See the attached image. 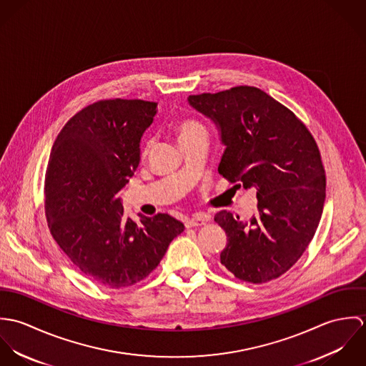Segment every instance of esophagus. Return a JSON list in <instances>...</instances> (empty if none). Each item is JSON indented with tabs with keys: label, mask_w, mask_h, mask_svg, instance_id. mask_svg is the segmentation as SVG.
Here are the masks:
<instances>
[{
	"label": "esophagus",
	"mask_w": 366,
	"mask_h": 366,
	"mask_svg": "<svg viewBox=\"0 0 366 366\" xmlns=\"http://www.w3.org/2000/svg\"><path fill=\"white\" fill-rule=\"evenodd\" d=\"M209 214H206V212H196V214H193V217H190V218H187L186 219V227L187 228H192V227H200V225H204L207 221H209Z\"/></svg>",
	"instance_id": "1"
}]
</instances>
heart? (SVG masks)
<instances>
[{"mask_svg":"<svg viewBox=\"0 0 366 366\" xmlns=\"http://www.w3.org/2000/svg\"><path fill=\"white\" fill-rule=\"evenodd\" d=\"M176 131H177V137H179V141H186V139H190L196 135H206V128L202 122H199L197 119H193V118H187V119H183L177 124L176 127ZM152 144H154V139H147L145 145H144V154L147 155L151 148H152Z\"/></svg>","mask_w":366,"mask_h":366,"instance_id":"b5f03b06","label":"heart"}]
</instances>
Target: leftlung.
I'll use <instances>...</instances> for the list:
<instances>
[{
    "label": "left lung",
    "instance_id": "obj_1",
    "mask_svg": "<svg viewBox=\"0 0 366 366\" xmlns=\"http://www.w3.org/2000/svg\"><path fill=\"white\" fill-rule=\"evenodd\" d=\"M189 103L217 125L225 151L218 173L235 186L257 189L258 211L247 222L229 211L214 221L227 234L221 263L235 277L264 283L303 255L325 200V173L307 127L257 87L238 86Z\"/></svg>",
    "mask_w": 366,
    "mask_h": 366
}]
</instances>
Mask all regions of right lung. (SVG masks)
I'll return each instance as SVG.
<instances>
[{
	"label": "right lung",
	"mask_w": 366,
	"mask_h": 366,
	"mask_svg": "<svg viewBox=\"0 0 366 366\" xmlns=\"http://www.w3.org/2000/svg\"><path fill=\"white\" fill-rule=\"evenodd\" d=\"M157 103L102 100L73 115L59 132L45 176V214L60 249L90 280L132 286L162 261L184 231L169 214L124 215L117 196L141 160V138Z\"/></svg>",
	"instance_id": "add662e5"
}]
</instances>
